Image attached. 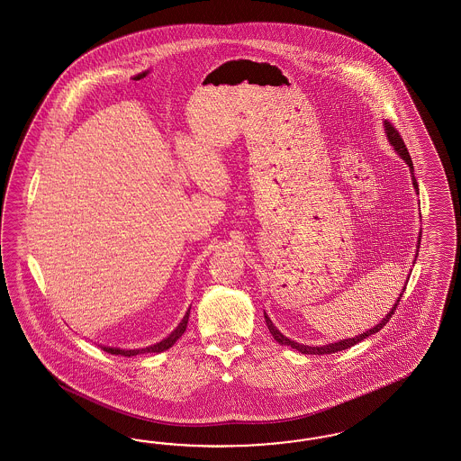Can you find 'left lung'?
<instances>
[{
    "label": "left lung",
    "instance_id": "8db88e82",
    "mask_svg": "<svg viewBox=\"0 0 461 461\" xmlns=\"http://www.w3.org/2000/svg\"><path fill=\"white\" fill-rule=\"evenodd\" d=\"M384 128H385V133H387V139L391 141L392 147H393V150L397 152V154L401 155L402 158L405 160V164L409 166V170H411V177H412V185H414V189H416V193L419 194V185L418 182H416V177H414V166H412V160H411V155L407 152V147H405L404 140L401 137V133L393 128L391 122H384ZM419 243H420V238L418 240ZM418 243V249H419ZM407 285V284H405ZM402 289V293L401 295L397 297V301H395V304L392 307L391 311H389V314L382 320V321L378 322L377 326H374V328H370L368 331H365L362 335L353 336V338H347V339H339V341H335V343H328V345H321V347H309V345H301V343H297V341H293V339H289L287 336L282 335L279 330L274 326V322L270 321V318L266 316L267 326H268V331H270V335L274 336V339L280 343V345H285V347H291V348L297 349V351H301V353H306V355H330V353H335V351H341V349L349 348V347H353V345H357V343H360L362 339L365 338H368L370 335H375L378 333L387 322L392 318V314H393V311H395V307L399 306V301H401V297H402V294L405 291Z\"/></svg>",
    "mask_w": 461,
    "mask_h": 461
}]
</instances>
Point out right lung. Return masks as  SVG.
Wrapping results in <instances>:
<instances>
[{
	"mask_svg": "<svg viewBox=\"0 0 461 461\" xmlns=\"http://www.w3.org/2000/svg\"><path fill=\"white\" fill-rule=\"evenodd\" d=\"M189 312H191V307L187 309V312H185V316L182 318V321L179 322V326L170 333V335L166 338V339H162V341H158V343H155L152 347H147V348H140V349H122V348H113V347H103V345H99L101 348L104 349V351H108V353H112V355H122V357H135V355H141V353H160V351H166V349L170 348L182 335H184V331H185V328H187V321H189Z\"/></svg>",
	"mask_w": 461,
	"mask_h": 461,
	"instance_id": "right-lung-1",
	"label": "right lung"
}]
</instances>
